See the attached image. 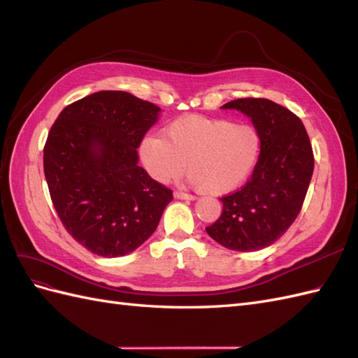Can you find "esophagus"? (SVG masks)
<instances>
[{
    "mask_svg": "<svg viewBox=\"0 0 358 358\" xmlns=\"http://www.w3.org/2000/svg\"><path fill=\"white\" fill-rule=\"evenodd\" d=\"M173 196H175V199H178V200H188V201L196 200V197L191 196V194H185V192H180V191H175Z\"/></svg>",
    "mask_w": 358,
    "mask_h": 358,
    "instance_id": "34e87169",
    "label": "esophagus"
}]
</instances>
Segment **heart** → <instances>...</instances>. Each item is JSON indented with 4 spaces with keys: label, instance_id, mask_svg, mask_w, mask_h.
I'll return each mask as SVG.
<instances>
[{
    "label": "heart",
    "instance_id": "b5f03b06",
    "mask_svg": "<svg viewBox=\"0 0 358 358\" xmlns=\"http://www.w3.org/2000/svg\"><path fill=\"white\" fill-rule=\"evenodd\" d=\"M138 152L155 180L175 179L185 164L191 185L221 196L252 175L262 154V136L255 127L230 119L183 116L162 129L161 137L143 138Z\"/></svg>",
    "mask_w": 358,
    "mask_h": 358
}]
</instances>
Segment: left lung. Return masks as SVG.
<instances>
[{"mask_svg":"<svg viewBox=\"0 0 358 358\" xmlns=\"http://www.w3.org/2000/svg\"><path fill=\"white\" fill-rule=\"evenodd\" d=\"M239 110L262 136V154L246 185L221 199L222 213L206 229L215 242L239 252L275 243L294 222L313 173L306 128L291 110L266 99H239Z\"/></svg>","mask_w":358,"mask_h":358,"instance_id":"8db88e82","label":"left lung"}]
</instances>
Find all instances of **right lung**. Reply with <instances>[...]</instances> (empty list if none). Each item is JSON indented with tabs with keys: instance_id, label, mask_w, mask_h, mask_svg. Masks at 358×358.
Segmentation results:
<instances>
[{
	"instance_id": "obj_1",
	"label": "right lung",
	"mask_w": 358,
	"mask_h": 358,
	"mask_svg": "<svg viewBox=\"0 0 358 358\" xmlns=\"http://www.w3.org/2000/svg\"><path fill=\"white\" fill-rule=\"evenodd\" d=\"M161 113L125 91H100L74 101L52 125L43 167L67 231L95 255L122 257L157 230L173 200L138 166L137 148Z\"/></svg>"
}]
</instances>
